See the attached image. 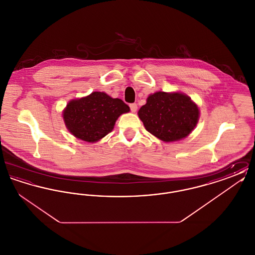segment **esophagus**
<instances>
[{"label":"esophagus","mask_w":255,"mask_h":255,"mask_svg":"<svg viewBox=\"0 0 255 255\" xmlns=\"http://www.w3.org/2000/svg\"><path fill=\"white\" fill-rule=\"evenodd\" d=\"M130 109L131 111L134 113V112H136V110H137V105L135 104V103H132V104H130Z\"/></svg>","instance_id":"34e87169"}]
</instances>
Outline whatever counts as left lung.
I'll list each match as a JSON object with an SVG mask.
<instances>
[{
	"label": "left lung",
	"mask_w": 255,
	"mask_h": 255,
	"mask_svg": "<svg viewBox=\"0 0 255 255\" xmlns=\"http://www.w3.org/2000/svg\"><path fill=\"white\" fill-rule=\"evenodd\" d=\"M137 115L149 133L171 142L186 137L193 131L200 111L184 94L157 92L148 97Z\"/></svg>",
	"instance_id": "8db88e82"
}]
</instances>
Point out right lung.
<instances>
[{
    "instance_id": "add662e5",
    "label": "right lung",
    "mask_w": 255,
    "mask_h": 255,
    "mask_svg": "<svg viewBox=\"0 0 255 255\" xmlns=\"http://www.w3.org/2000/svg\"><path fill=\"white\" fill-rule=\"evenodd\" d=\"M129 111L122 99L94 92L88 97L71 100L63 112V119L75 137L97 142L114 129L120 116Z\"/></svg>"
}]
</instances>
